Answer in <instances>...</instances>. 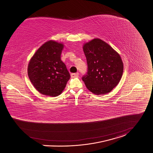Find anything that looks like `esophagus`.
<instances>
[{"label": "esophagus", "instance_id": "esophagus-1", "mask_svg": "<svg viewBox=\"0 0 153 153\" xmlns=\"http://www.w3.org/2000/svg\"><path fill=\"white\" fill-rule=\"evenodd\" d=\"M78 75H79L78 73H72L71 74V78H76V77H78Z\"/></svg>", "mask_w": 153, "mask_h": 153}]
</instances>
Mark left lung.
<instances>
[{
	"label": "left lung",
	"instance_id": "8db88e82",
	"mask_svg": "<svg viewBox=\"0 0 153 153\" xmlns=\"http://www.w3.org/2000/svg\"><path fill=\"white\" fill-rule=\"evenodd\" d=\"M83 50L88 67L82 78L86 87L97 95L109 93L122 76L123 63L119 54L99 39L84 43Z\"/></svg>",
	"mask_w": 153,
	"mask_h": 153
}]
</instances>
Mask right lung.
Here are the masks:
<instances>
[{"mask_svg":"<svg viewBox=\"0 0 153 153\" xmlns=\"http://www.w3.org/2000/svg\"><path fill=\"white\" fill-rule=\"evenodd\" d=\"M64 45L49 40L44 43L31 58L28 64V78L40 94L56 97L64 90L70 73L61 59Z\"/></svg>","mask_w":153,"mask_h":153,"instance_id":"right-lung-1","label":"right lung"}]
</instances>
